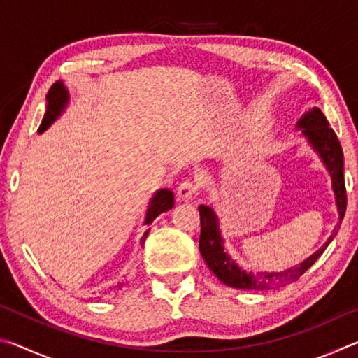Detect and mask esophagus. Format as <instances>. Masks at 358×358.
<instances>
[{
    "label": "esophagus",
    "instance_id": "1",
    "mask_svg": "<svg viewBox=\"0 0 358 358\" xmlns=\"http://www.w3.org/2000/svg\"><path fill=\"white\" fill-rule=\"evenodd\" d=\"M199 189H201V185H199L196 180H183L177 187L178 201H189L192 196H196Z\"/></svg>",
    "mask_w": 358,
    "mask_h": 358
}]
</instances>
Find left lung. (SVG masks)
I'll return each mask as SVG.
<instances>
[{"label": "left lung", "mask_w": 358, "mask_h": 358, "mask_svg": "<svg viewBox=\"0 0 358 358\" xmlns=\"http://www.w3.org/2000/svg\"><path fill=\"white\" fill-rule=\"evenodd\" d=\"M299 128H303V134L311 142L313 148L317 151L329 169L330 177L333 181V191L336 196V205L339 210V221L344 217L348 205L346 185H344V156L341 145L338 137L329 126L325 115L317 107L311 108L305 117L299 121ZM201 238H199V250L202 257L210 266V270L220 278V280L235 289L246 290H268L275 287H282L294 282L310 268L320 257V254L325 251L333 237L336 235V230H333L331 237L327 240V243L308 257L305 262L294 266V268L281 271V273H260V271H246L237 265V262L229 256L227 251H224V238L221 235L220 220H217L216 211L201 205Z\"/></svg>", "instance_id": "obj_1"}]
</instances>
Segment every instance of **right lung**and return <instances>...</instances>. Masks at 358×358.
Instances as JSON below:
<instances>
[{"label":"right lung","instance_id":"obj_1","mask_svg":"<svg viewBox=\"0 0 358 358\" xmlns=\"http://www.w3.org/2000/svg\"><path fill=\"white\" fill-rule=\"evenodd\" d=\"M47 112L44 115V120H42V123L39 126V132L45 131L48 126H50L55 118L58 117L59 113L66 106V102H68V92H66V88L63 87L62 82H57L52 85V88L48 90V94H47ZM175 205V199H173V192L169 191V189H161L157 191L153 197H151L150 205H148V210H147V215H145V224H151L153 222L157 216H159L162 211H167L173 208ZM150 232V229L147 232L143 234L142 237V243L147 238V235Z\"/></svg>","mask_w":358,"mask_h":358}]
</instances>
